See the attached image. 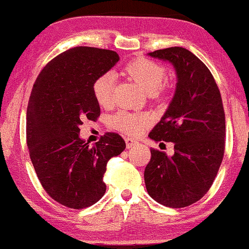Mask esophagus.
I'll use <instances>...</instances> for the list:
<instances>
[{
    "mask_svg": "<svg viewBox=\"0 0 249 249\" xmlns=\"http://www.w3.org/2000/svg\"><path fill=\"white\" fill-rule=\"evenodd\" d=\"M125 142H126V147L127 148H130V147H132V146H134V145H137L138 144V142L137 141H134V139H132V138H125Z\"/></svg>",
    "mask_w": 249,
    "mask_h": 249,
    "instance_id": "1",
    "label": "esophagus"
}]
</instances>
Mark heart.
I'll return each mask as SVG.
<instances>
[{
  "label": "heart",
  "instance_id": "heart-1",
  "mask_svg": "<svg viewBox=\"0 0 249 249\" xmlns=\"http://www.w3.org/2000/svg\"><path fill=\"white\" fill-rule=\"evenodd\" d=\"M123 73L130 81L138 84L147 96L153 101L164 98L167 93L170 85L165 81L166 70L159 63L147 58H136L128 62L123 69ZM93 96L97 103L102 107H108L113 103V92H115V81L112 76H99L92 84ZM150 119L142 113L121 112L116 113L111 118V126L123 133L136 136L147 126Z\"/></svg>",
  "mask_w": 249,
  "mask_h": 249
}]
</instances>
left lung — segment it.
<instances>
[{"label":"left lung","mask_w":249,"mask_h":249,"mask_svg":"<svg viewBox=\"0 0 249 249\" xmlns=\"http://www.w3.org/2000/svg\"><path fill=\"white\" fill-rule=\"evenodd\" d=\"M148 56L172 63L178 82L166 112L148 134L154 142H172L174 153L151 148L145 185L159 204L186 207L208 192L224 158L221 95L211 71L190 50L172 47Z\"/></svg>","instance_id":"1"}]
</instances>
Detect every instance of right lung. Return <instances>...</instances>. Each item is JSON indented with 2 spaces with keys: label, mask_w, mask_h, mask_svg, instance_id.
<instances>
[{
  "label": "right lung",
  "mask_w": 249,
  "mask_h": 249,
  "mask_svg": "<svg viewBox=\"0 0 249 249\" xmlns=\"http://www.w3.org/2000/svg\"><path fill=\"white\" fill-rule=\"evenodd\" d=\"M118 61L116 51L72 48L43 68L31 91L27 108L31 162L45 192L73 210L104 196L107 161L126 147L118 133H105L91 147L79 137L83 121L95 122L101 115L93 82Z\"/></svg>",
  "instance_id": "obj_1"
}]
</instances>
